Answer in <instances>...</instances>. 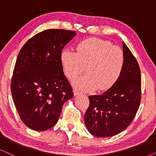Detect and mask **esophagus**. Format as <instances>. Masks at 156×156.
Segmentation results:
<instances>
[{"instance_id":"obj_1","label":"esophagus","mask_w":156,"mask_h":156,"mask_svg":"<svg viewBox=\"0 0 156 156\" xmlns=\"http://www.w3.org/2000/svg\"><path fill=\"white\" fill-rule=\"evenodd\" d=\"M73 93H74V95H80L83 94V93L81 92V91L78 90V89H75V90H73Z\"/></svg>"}]
</instances>
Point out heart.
<instances>
[{"mask_svg":"<svg viewBox=\"0 0 156 156\" xmlns=\"http://www.w3.org/2000/svg\"><path fill=\"white\" fill-rule=\"evenodd\" d=\"M64 73L70 79L81 73L86 66L88 73L76 78L75 86L85 89L105 90L111 88L121 74L124 54L110 41L97 38L85 39L77 45V52L65 49L61 53Z\"/></svg>","mask_w":156,"mask_h":156,"instance_id":"heart-1","label":"heart"}]
</instances>
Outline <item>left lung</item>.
I'll list each match as a JSON object with an SVG mask.
<instances>
[{
    "label": "left lung",
    "mask_w": 156,
    "mask_h": 156,
    "mask_svg": "<svg viewBox=\"0 0 156 156\" xmlns=\"http://www.w3.org/2000/svg\"><path fill=\"white\" fill-rule=\"evenodd\" d=\"M124 66L115 83L101 95H90L85 113L87 129L93 136L107 138L126 129L140 105V70L136 58L123 42Z\"/></svg>",
    "instance_id": "1"
}]
</instances>
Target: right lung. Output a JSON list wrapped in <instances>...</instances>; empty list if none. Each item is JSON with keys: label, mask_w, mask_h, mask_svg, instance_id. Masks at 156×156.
<instances>
[{"label": "right lung", "mask_w": 156, "mask_h": 156, "mask_svg": "<svg viewBox=\"0 0 156 156\" xmlns=\"http://www.w3.org/2000/svg\"><path fill=\"white\" fill-rule=\"evenodd\" d=\"M76 31L48 29L25 43L11 80L12 96L26 126L44 131L57 123L64 103L73 97L63 73L61 53Z\"/></svg>", "instance_id": "obj_1"}]
</instances>
